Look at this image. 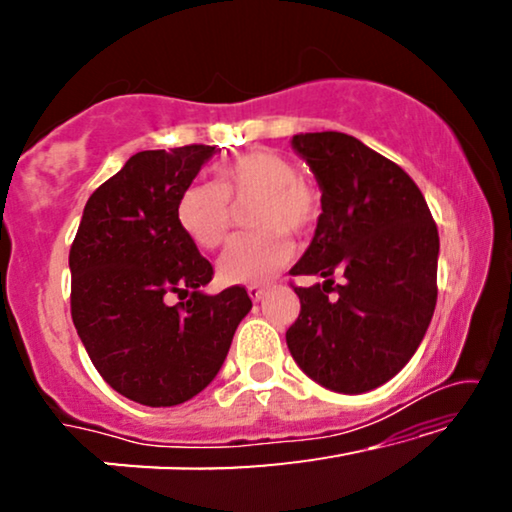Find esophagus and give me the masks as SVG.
<instances>
[{
    "label": "esophagus",
    "instance_id": "1",
    "mask_svg": "<svg viewBox=\"0 0 512 512\" xmlns=\"http://www.w3.org/2000/svg\"><path fill=\"white\" fill-rule=\"evenodd\" d=\"M247 291H249V298L254 300V303H258V300H263L265 293H268V289H265V286H258V284H251Z\"/></svg>",
    "mask_w": 512,
    "mask_h": 512
}]
</instances>
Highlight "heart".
Here are the masks:
<instances>
[{
  "label": "heart",
  "instance_id": "1",
  "mask_svg": "<svg viewBox=\"0 0 512 512\" xmlns=\"http://www.w3.org/2000/svg\"><path fill=\"white\" fill-rule=\"evenodd\" d=\"M249 226L219 261L228 284H265L289 261L296 237L310 235L321 216V195L300 179L296 163L272 151H251L219 170L216 184H191L177 202L184 233L202 249H216L233 228V205H247Z\"/></svg>",
  "mask_w": 512,
  "mask_h": 512
}]
</instances>
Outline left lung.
<instances>
[{
	"mask_svg": "<svg viewBox=\"0 0 512 512\" xmlns=\"http://www.w3.org/2000/svg\"><path fill=\"white\" fill-rule=\"evenodd\" d=\"M291 146L317 177L321 216L289 272L324 282L293 286L300 314L286 345L321 387L363 394L412 359L431 324L436 221L415 181L356 137L305 132Z\"/></svg>",
	"mask_w": 512,
	"mask_h": 512,
	"instance_id": "1",
	"label": "left lung"
}]
</instances>
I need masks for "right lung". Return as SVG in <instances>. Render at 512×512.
Here are the masks:
<instances>
[{"label": "right lung", "instance_id": "obj_1", "mask_svg": "<svg viewBox=\"0 0 512 512\" xmlns=\"http://www.w3.org/2000/svg\"><path fill=\"white\" fill-rule=\"evenodd\" d=\"M214 153L205 144L135 153L90 195L69 249L72 319L90 361L149 408L200 394L251 310L244 286L202 293L214 268L177 219L179 195Z\"/></svg>", "mask_w": 512, "mask_h": 512}]
</instances>
